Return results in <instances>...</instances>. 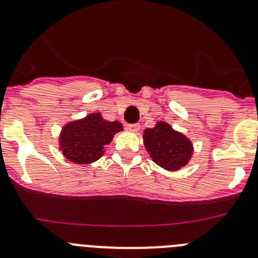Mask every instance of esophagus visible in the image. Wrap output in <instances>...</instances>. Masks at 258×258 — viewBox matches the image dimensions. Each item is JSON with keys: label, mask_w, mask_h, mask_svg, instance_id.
<instances>
[{"label": "esophagus", "mask_w": 258, "mask_h": 258, "mask_svg": "<svg viewBox=\"0 0 258 258\" xmlns=\"http://www.w3.org/2000/svg\"><path fill=\"white\" fill-rule=\"evenodd\" d=\"M126 129L129 132H132V133H137V132L141 129V126H140V124H127Z\"/></svg>", "instance_id": "obj_1"}]
</instances>
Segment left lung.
I'll list each match as a JSON object with an SVG mask.
<instances>
[{
    "instance_id": "1",
    "label": "left lung",
    "mask_w": 258,
    "mask_h": 258,
    "mask_svg": "<svg viewBox=\"0 0 258 258\" xmlns=\"http://www.w3.org/2000/svg\"><path fill=\"white\" fill-rule=\"evenodd\" d=\"M143 143L155 164L170 172L187 165L194 152L192 142L168 122L157 121L143 132Z\"/></svg>"
}]
</instances>
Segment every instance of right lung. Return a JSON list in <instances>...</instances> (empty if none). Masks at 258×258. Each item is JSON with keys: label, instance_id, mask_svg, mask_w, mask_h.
Listing matches in <instances>:
<instances>
[{"label": "right lung", "instance_id": "right-lung-1", "mask_svg": "<svg viewBox=\"0 0 258 258\" xmlns=\"http://www.w3.org/2000/svg\"><path fill=\"white\" fill-rule=\"evenodd\" d=\"M118 132H122L121 122L107 121L99 112H93L61 127L59 150L72 163L92 164L101 159Z\"/></svg>", "mask_w": 258, "mask_h": 258}]
</instances>
